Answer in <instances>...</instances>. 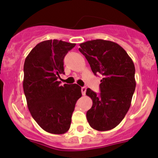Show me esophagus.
<instances>
[{"instance_id": "obj_1", "label": "esophagus", "mask_w": 158, "mask_h": 158, "mask_svg": "<svg viewBox=\"0 0 158 158\" xmlns=\"http://www.w3.org/2000/svg\"><path fill=\"white\" fill-rule=\"evenodd\" d=\"M86 86L81 87V92H82L83 95H85V94H86Z\"/></svg>"}]
</instances>
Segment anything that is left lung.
Masks as SVG:
<instances>
[{
	"instance_id": "obj_1",
	"label": "left lung",
	"mask_w": 158,
	"mask_h": 158,
	"mask_svg": "<svg viewBox=\"0 0 158 158\" xmlns=\"http://www.w3.org/2000/svg\"><path fill=\"white\" fill-rule=\"evenodd\" d=\"M80 46L79 51L93 73L103 75L99 94L89 88L86 89V95L93 102L86 112L87 120L95 130H111L122 121L131 106L136 86L134 63L114 42L97 39L82 43Z\"/></svg>"
}]
</instances>
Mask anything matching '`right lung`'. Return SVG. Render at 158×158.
<instances>
[{"label":"right lung","instance_id":"1","mask_svg":"<svg viewBox=\"0 0 158 158\" xmlns=\"http://www.w3.org/2000/svg\"><path fill=\"white\" fill-rule=\"evenodd\" d=\"M75 44L58 40L39 43L26 57L23 92L31 115L44 130L64 134L70 128L75 103L82 96L78 85L60 86L64 59Z\"/></svg>","mask_w":158,"mask_h":158}]
</instances>
